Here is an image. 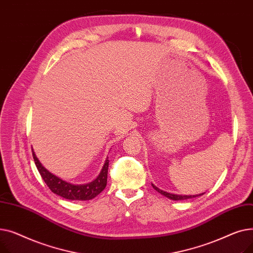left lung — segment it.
Here are the masks:
<instances>
[{
	"instance_id": "obj_1",
	"label": "left lung",
	"mask_w": 253,
	"mask_h": 253,
	"mask_svg": "<svg viewBox=\"0 0 253 253\" xmlns=\"http://www.w3.org/2000/svg\"><path fill=\"white\" fill-rule=\"evenodd\" d=\"M152 185H153V188L158 192V193H160V194H162L163 196H165V197H167V198H169V199H171V200H174V201H178V200H185V199H191V198H195V197H199V196H201V195H203V194H199V195H190V196H187V195H175V194H170V193H167V192H165V191H162V190H160L159 188H157L155 184H153L152 183Z\"/></svg>"
}]
</instances>
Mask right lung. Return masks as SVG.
Returning a JSON list of instances; mask_svg holds the SVG:
<instances>
[{
	"mask_svg": "<svg viewBox=\"0 0 253 253\" xmlns=\"http://www.w3.org/2000/svg\"><path fill=\"white\" fill-rule=\"evenodd\" d=\"M33 158L35 164L41 174L43 180L48 185V188L52 193H54L64 199L69 200H78V201H86L91 200L99 195L104 188L106 187V180H108V170H109V160H106L99 175L96 179L86 183V184H73L61 178L52 174L41 163L39 159L36 157L33 151Z\"/></svg>",
	"mask_w": 253,
	"mask_h": 253,
	"instance_id": "add662e5",
	"label": "right lung"
}]
</instances>
